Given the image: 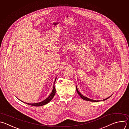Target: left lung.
<instances>
[{"label": "left lung", "instance_id": "left-lung-1", "mask_svg": "<svg viewBox=\"0 0 129 129\" xmlns=\"http://www.w3.org/2000/svg\"><path fill=\"white\" fill-rule=\"evenodd\" d=\"M76 91H77V93L78 94V95L80 96V97L82 99H83V100H87V101H91V102H98V101H100V100H93V99H89V98H87V97H85V96H83L82 95H81L80 93H79V92L78 91V90H77V87H76ZM111 96V95L110 96V97H109L108 98H106V99H104L103 100L104 101V100H106V99H108L109 97H110Z\"/></svg>", "mask_w": 129, "mask_h": 129}]
</instances>
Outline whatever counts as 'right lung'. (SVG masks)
Returning <instances> with one entry per match:
<instances>
[{"instance_id": "add662e5", "label": "right lung", "mask_w": 129, "mask_h": 129, "mask_svg": "<svg viewBox=\"0 0 129 129\" xmlns=\"http://www.w3.org/2000/svg\"><path fill=\"white\" fill-rule=\"evenodd\" d=\"M56 80V78L55 79V81ZM55 83V82H54ZM55 93H56V89H55V87L54 86V87H53V90H52V92L51 93V94H50V95L45 100L42 101L40 102H39V103H33V104H30V103H26L25 102H24L25 103H26L28 105H31V106H43L44 105H46L47 104H48L49 102H50V101H51V100H52V99L53 98V97H54L55 95Z\"/></svg>"}]
</instances>
